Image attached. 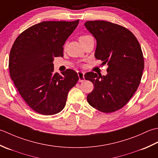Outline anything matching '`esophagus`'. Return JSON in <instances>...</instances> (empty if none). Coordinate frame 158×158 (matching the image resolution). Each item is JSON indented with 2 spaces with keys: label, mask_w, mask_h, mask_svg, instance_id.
Masks as SVG:
<instances>
[{
  "label": "esophagus",
  "mask_w": 158,
  "mask_h": 158,
  "mask_svg": "<svg viewBox=\"0 0 158 158\" xmlns=\"http://www.w3.org/2000/svg\"><path fill=\"white\" fill-rule=\"evenodd\" d=\"M78 76L79 78V82H83L85 81V72H78Z\"/></svg>",
  "instance_id": "1"
}]
</instances>
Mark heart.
Listing matches in <instances>:
<instances>
[{
	"label": "heart",
	"mask_w": 158,
	"mask_h": 158,
	"mask_svg": "<svg viewBox=\"0 0 158 158\" xmlns=\"http://www.w3.org/2000/svg\"><path fill=\"white\" fill-rule=\"evenodd\" d=\"M89 37H92L90 36V35H83V36H80L79 37V40H85V39H87Z\"/></svg>",
	"instance_id": "heart-1"
}]
</instances>
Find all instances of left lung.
<instances>
[{
	"label": "left lung",
	"mask_w": 158,
	"mask_h": 158,
	"mask_svg": "<svg viewBox=\"0 0 158 158\" xmlns=\"http://www.w3.org/2000/svg\"><path fill=\"white\" fill-rule=\"evenodd\" d=\"M85 26L97 41L95 57L108 65L106 76L92 72L85 75L94 85L87 102L106 113L119 110L132 97L142 78L144 59L140 44L131 31L110 22L87 21Z\"/></svg>",
	"instance_id": "left-lung-1"
}]
</instances>
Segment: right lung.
Here are the masks:
<instances>
[{
  "mask_svg": "<svg viewBox=\"0 0 158 158\" xmlns=\"http://www.w3.org/2000/svg\"><path fill=\"white\" fill-rule=\"evenodd\" d=\"M73 22L46 21L27 28L16 39L9 54L11 80L26 103L38 113L52 115L65 106L67 94L78 76L73 69L54 72V57L63 56V45L76 29Z\"/></svg>",
  "mask_w": 158,
  "mask_h": 158,
  "instance_id": "obj_1",
  "label": "right lung"
}]
</instances>
